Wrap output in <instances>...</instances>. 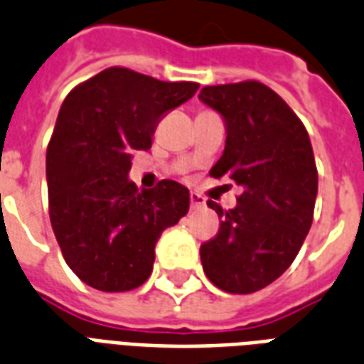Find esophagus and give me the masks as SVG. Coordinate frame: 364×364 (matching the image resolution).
I'll list each match as a JSON object with an SVG mask.
<instances>
[{"mask_svg":"<svg viewBox=\"0 0 364 364\" xmlns=\"http://www.w3.org/2000/svg\"><path fill=\"white\" fill-rule=\"evenodd\" d=\"M206 204V200H204V196H200L198 193H191V206L196 210V208H202Z\"/></svg>","mask_w":364,"mask_h":364,"instance_id":"1","label":"esophagus"}]
</instances>
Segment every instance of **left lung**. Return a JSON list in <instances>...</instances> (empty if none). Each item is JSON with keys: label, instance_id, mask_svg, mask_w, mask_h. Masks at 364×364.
<instances>
[{"label": "left lung", "instance_id": "obj_1", "mask_svg": "<svg viewBox=\"0 0 364 364\" xmlns=\"http://www.w3.org/2000/svg\"><path fill=\"white\" fill-rule=\"evenodd\" d=\"M225 124V151L210 170L242 188L237 206L200 246L204 273L221 290L252 294L277 281L311 229L317 166L304 124L259 82L208 85L198 95Z\"/></svg>", "mask_w": 364, "mask_h": 364}]
</instances>
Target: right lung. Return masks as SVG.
Listing matches in <instances>:
<instances>
[{
	"mask_svg": "<svg viewBox=\"0 0 364 364\" xmlns=\"http://www.w3.org/2000/svg\"><path fill=\"white\" fill-rule=\"evenodd\" d=\"M196 90L114 66L66 95L46 156L49 218L65 262L87 287H141L160 235L187 215V187L164 179L139 191L129 170L132 152L152 146L158 120Z\"/></svg>",
	"mask_w": 364,
	"mask_h": 364,
	"instance_id": "1",
	"label": "right lung"
}]
</instances>
